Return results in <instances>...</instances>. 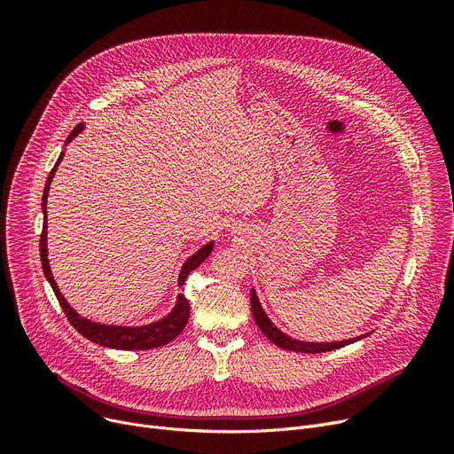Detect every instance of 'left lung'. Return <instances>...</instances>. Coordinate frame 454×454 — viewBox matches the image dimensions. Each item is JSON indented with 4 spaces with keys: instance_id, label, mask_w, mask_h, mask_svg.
Listing matches in <instances>:
<instances>
[{
    "instance_id": "left-lung-1",
    "label": "left lung",
    "mask_w": 454,
    "mask_h": 454,
    "mask_svg": "<svg viewBox=\"0 0 454 454\" xmlns=\"http://www.w3.org/2000/svg\"><path fill=\"white\" fill-rule=\"evenodd\" d=\"M250 303H252V315L255 318L257 327L263 331V335L272 340L276 346H279L281 349H289V351H296V353H324V351H333V349H339L344 348L355 340L359 339H349V340H342V342H331V344H313V342H300L294 340L287 335H283V333L272 325V322L267 318V315L263 313V309L259 305V300L255 296V293L252 291L250 296Z\"/></svg>"
}]
</instances>
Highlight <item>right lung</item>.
Masks as SVG:
<instances>
[{"instance_id":"obj_1","label":"right lung","mask_w":454,"mask_h":454,"mask_svg":"<svg viewBox=\"0 0 454 454\" xmlns=\"http://www.w3.org/2000/svg\"><path fill=\"white\" fill-rule=\"evenodd\" d=\"M84 127L82 125H77L74 129V132H71L66 139V143H69L71 139H74ZM64 154V153H62ZM62 154L59 156L55 167L51 169L50 176H47V182H45V187H43V195H42V209H43V228H42V233H40V261H42V269H43V274L47 278V281L51 283V289L62 307L64 315L67 317L69 324L74 325L81 335L95 344L99 346H106V348H114V349H153V348H160V346H165L169 344L173 339H176L180 333L184 331L187 320H189V301L184 294H178V301H176V307L175 311L165 317L163 320L156 322V324H151V325H143V327H119V325H103V324H93L82 317H79L74 309H71L67 305V301L64 300V296L60 294L57 283L51 276V269H50V261H47V231H45V204H47V193H50V184L53 180V175L57 171V165L60 163L62 160ZM213 250V245H206L204 248H200L195 255H191L185 265L182 267V272H180V278H178V283L180 287L185 283L187 276L191 270H195L202 261L211 254Z\"/></svg>"}]
</instances>
